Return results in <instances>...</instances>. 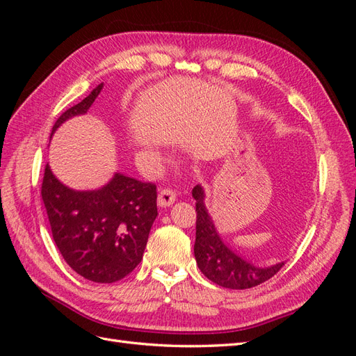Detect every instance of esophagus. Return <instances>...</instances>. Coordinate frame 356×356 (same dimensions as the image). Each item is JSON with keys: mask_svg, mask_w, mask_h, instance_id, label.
<instances>
[{"mask_svg": "<svg viewBox=\"0 0 356 356\" xmlns=\"http://www.w3.org/2000/svg\"><path fill=\"white\" fill-rule=\"evenodd\" d=\"M177 200V193L172 188H160L159 196H157V203L159 207L166 208L170 207L172 203Z\"/></svg>", "mask_w": 356, "mask_h": 356, "instance_id": "1", "label": "esophagus"}]
</instances>
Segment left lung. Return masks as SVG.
Instances as JSON below:
<instances>
[{
  "instance_id": "8db88e82",
  "label": "left lung",
  "mask_w": 356,
  "mask_h": 356,
  "mask_svg": "<svg viewBox=\"0 0 356 356\" xmlns=\"http://www.w3.org/2000/svg\"><path fill=\"white\" fill-rule=\"evenodd\" d=\"M193 197L196 200L197 212L195 257L200 272L209 281L224 288L246 289L268 281L281 270L285 263L267 268L255 267L229 250L220 239L209 213L204 208V195L200 186L193 188Z\"/></svg>"
}]
</instances>
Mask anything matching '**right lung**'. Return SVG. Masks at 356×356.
Returning <instances> with one entry per match:
<instances>
[{
  "label": "right lung",
  "mask_w": 356,
  "mask_h": 356,
  "mask_svg": "<svg viewBox=\"0 0 356 356\" xmlns=\"http://www.w3.org/2000/svg\"><path fill=\"white\" fill-rule=\"evenodd\" d=\"M101 89L102 84L62 113L51 134L67 118L88 111ZM41 196L58 250L84 279L113 284L141 263L157 217L154 182L115 174L101 190L74 191L60 184L46 165Z\"/></svg>",
  "instance_id": "1"
}]
</instances>
